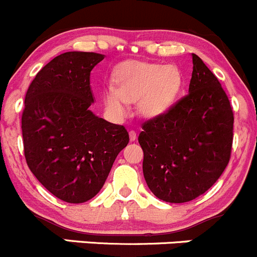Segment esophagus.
Masks as SVG:
<instances>
[{"label": "esophagus", "mask_w": 257, "mask_h": 257, "mask_svg": "<svg viewBox=\"0 0 257 257\" xmlns=\"http://www.w3.org/2000/svg\"><path fill=\"white\" fill-rule=\"evenodd\" d=\"M129 139H131L132 142H134L137 139V132L136 131H131L129 132Z\"/></svg>", "instance_id": "34e87169"}]
</instances>
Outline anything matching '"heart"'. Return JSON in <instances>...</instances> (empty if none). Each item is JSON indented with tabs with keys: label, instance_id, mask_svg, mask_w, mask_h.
Wrapping results in <instances>:
<instances>
[{
	"label": "heart",
	"instance_id": "obj_1",
	"mask_svg": "<svg viewBox=\"0 0 257 257\" xmlns=\"http://www.w3.org/2000/svg\"><path fill=\"white\" fill-rule=\"evenodd\" d=\"M116 87L104 92L108 109L118 118L128 115L131 103L138 102L145 118L160 115L174 103L181 88V76L175 68L163 64L134 62L116 74Z\"/></svg>",
	"mask_w": 257,
	"mask_h": 257
}]
</instances>
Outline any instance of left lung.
<instances>
[{
  "mask_svg": "<svg viewBox=\"0 0 257 257\" xmlns=\"http://www.w3.org/2000/svg\"><path fill=\"white\" fill-rule=\"evenodd\" d=\"M138 137L145 181L157 198L186 203L203 195L229 164L234 113L219 79L193 53L189 93L149 119Z\"/></svg>",
  "mask_w": 257,
  "mask_h": 257,
  "instance_id": "left-lung-1",
  "label": "left lung"
}]
</instances>
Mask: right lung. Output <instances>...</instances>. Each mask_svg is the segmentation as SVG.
Segmentation results:
<instances>
[{"label":"right lung","instance_id":"add662e5","mask_svg":"<svg viewBox=\"0 0 257 257\" xmlns=\"http://www.w3.org/2000/svg\"><path fill=\"white\" fill-rule=\"evenodd\" d=\"M103 54L66 52L46 64L28 87L22 113L28 168L49 193L71 204L97 195L129 142L123 125L89 110L90 72Z\"/></svg>","mask_w":257,"mask_h":257}]
</instances>
